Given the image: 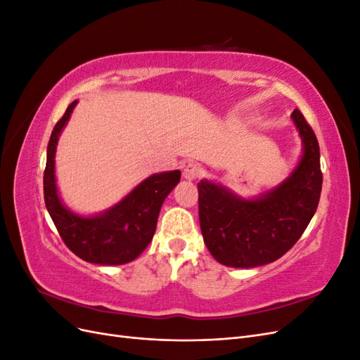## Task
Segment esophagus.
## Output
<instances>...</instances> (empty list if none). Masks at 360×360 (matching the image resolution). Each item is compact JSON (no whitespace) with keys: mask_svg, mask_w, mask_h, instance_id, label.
Returning a JSON list of instances; mask_svg holds the SVG:
<instances>
[{"mask_svg":"<svg viewBox=\"0 0 360 360\" xmlns=\"http://www.w3.org/2000/svg\"><path fill=\"white\" fill-rule=\"evenodd\" d=\"M201 174H202V169L200 168L198 163H193V162L188 163V165L184 167V169H183V177L186 179V180H189V181L198 179Z\"/></svg>","mask_w":360,"mask_h":360,"instance_id":"obj_1","label":"esophagus"}]
</instances>
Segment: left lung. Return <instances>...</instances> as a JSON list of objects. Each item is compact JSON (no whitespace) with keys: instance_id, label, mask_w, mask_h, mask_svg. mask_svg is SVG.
<instances>
[{"instance_id":"1","label":"left lung","mask_w":360,"mask_h":360,"mask_svg":"<svg viewBox=\"0 0 360 360\" xmlns=\"http://www.w3.org/2000/svg\"><path fill=\"white\" fill-rule=\"evenodd\" d=\"M291 120L302 156L276 188L248 200L221 183H198L201 233L217 263L237 269L274 263L299 240L317 210L323 183L319 141L299 110Z\"/></svg>"}]
</instances>
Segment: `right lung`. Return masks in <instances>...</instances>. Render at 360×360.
I'll use <instances>...</instances> for the list:
<instances>
[{
    "label": "right lung",
    "instance_id": "obj_1",
    "mask_svg": "<svg viewBox=\"0 0 360 360\" xmlns=\"http://www.w3.org/2000/svg\"><path fill=\"white\" fill-rule=\"evenodd\" d=\"M78 105L73 101L53 127L46 153L43 193L46 209L63 242L86 263L120 266L134 261L155 236L160 207L177 186L179 169L158 172L141 181L110 209L93 216L73 213L63 204L56 179V151L58 138Z\"/></svg>",
    "mask_w": 360,
    "mask_h": 360
}]
</instances>
